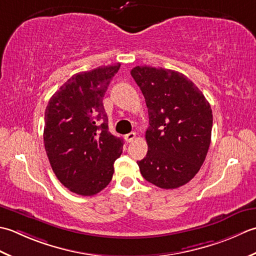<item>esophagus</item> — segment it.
<instances>
[{
  "label": "esophagus",
  "mask_w": 256,
  "mask_h": 256,
  "mask_svg": "<svg viewBox=\"0 0 256 256\" xmlns=\"http://www.w3.org/2000/svg\"><path fill=\"white\" fill-rule=\"evenodd\" d=\"M124 139H126L127 142H132L136 139V134L134 132H129L124 136Z\"/></svg>",
  "instance_id": "esophagus-1"
}]
</instances>
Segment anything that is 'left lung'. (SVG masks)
<instances>
[{
    "mask_svg": "<svg viewBox=\"0 0 256 256\" xmlns=\"http://www.w3.org/2000/svg\"><path fill=\"white\" fill-rule=\"evenodd\" d=\"M149 114L147 156L140 172L161 189L188 184L200 170L211 142L212 109L202 92L179 72L136 66L130 72Z\"/></svg>",
    "mask_w": 256,
    "mask_h": 256,
    "instance_id": "obj_1",
    "label": "left lung"
}]
</instances>
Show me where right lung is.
<instances>
[{"mask_svg":"<svg viewBox=\"0 0 256 256\" xmlns=\"http://www.w3.org/2000/svg\"><path fill=\"white\" fill-rule=\"evenodd\" d=\"M120 64L72 76L50 99L44 144L57 179L70 191L94 196L109 184L124 140L108 130L102 98Z\"/></svg>","mask_w":256,"mask_h":256,"instance_id":"1","label":"right lung"}]
</instances>
